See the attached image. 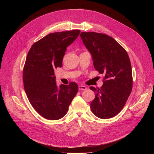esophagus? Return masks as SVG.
<instances>
[{
    "mask_svg": "<svg viewBox=\"0 0 154 154\" xmlns=\"http://www.w3.org/2000/svg\"><path fill=\"white\" fill-rule=\"evenodd\" d=\"M87 89V88L85 86H83V85H80L79 86V91H84V90H86Z\"/></svg>",
    "mask_w": 154,
    "mask_h": 154,
    "instance_id": "obj_1",
    "label": "esophagus"
}]
</instances>
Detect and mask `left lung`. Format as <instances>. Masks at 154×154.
<instances>
[{"label": "left lung", "mask_w": 154, "mask_h": 154, "mask_svg": "<svg viewBox=\"0 0 154 154\" xmlns=\"http://www.w3.org/2000/svg\"><path fill=\"white\" fill-rule=\"evenodd\" d=\"M80 37L93 60L94 67L105 75L100 88L91 86L96 97L92 112L101 119L111 118L123 108L132 90V71L125 50L112 37L96 32H82Z\"/></svg>", "instance_id": "left-lung-1"}]
</instances>
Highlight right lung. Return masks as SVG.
I'll list each match as a JSON object with an SVG mask.
<instances>
[{"mask_svg":"<svg viewBox=\"0 0 154 154\" xmlns=\"http://www.w3.org/2000/svg\"><path fill=\"white\" fill-rule=\"evenodd\" d=\"M80 33L74 30L50 33L34 43L27 54L23 71L24 90L32 106L47 119L64 116L78 92L75 82L57 85L54 69L62 66L68 46Z\"/></svg>","mask_w":154,"mask_h":154,"instance_id":"add662e5","label":"right lung"}]
</instances>
